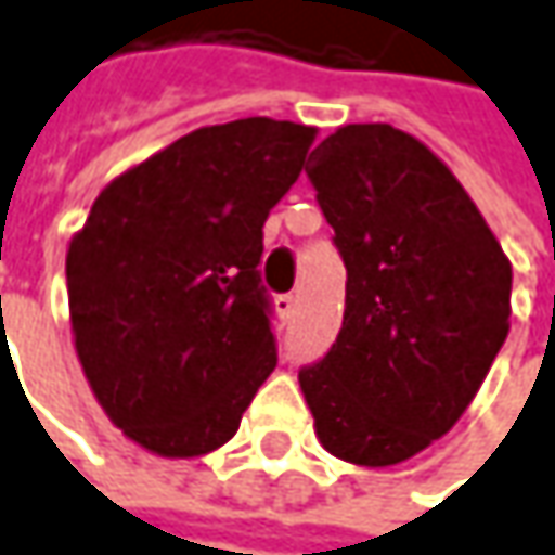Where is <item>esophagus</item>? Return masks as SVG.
I'll return each mask as SVG.
<instances>
[{
    "instance_id": "esophagus-1",
    "label": "esophagus",
    "mask_w": 555,
    "mask_h": 555,
    "mask_svg": "<svg viewBox=\"0 0 555 555\" xmlns=\"http://www.w3.org/2000/svg\"><path fill=\"white\" fill-rule=\"evenodd\" d=\"M273 305H276V314L282 321H292V314H295V308H298V298H295V295H279Z\"/></svg>"
}]
</instances>
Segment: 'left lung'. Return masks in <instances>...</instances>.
<instances>
[{
	"label": "left lung",
	"instance_id": "8db88e82",
	"mask_svg": "<svg viewBox=\"0 0 555 555\" xmlns=\"http://www.w3.org/2000/svg\"><path fill=\"white\" fill-rule=\"evenodd\" d=\"M308 177L346 263L343 327L298 372L318 441L393 467L467 413L512 318V260L451 168L390 124H349Z\"/></svg>",
	"mask_w": 555,
	"mask_h": 555
}]
</instances>
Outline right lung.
Wrapping results in <instances>:
<instances>
[{
  "instance_id": "add662e5",
  "label": "right lung",
  "mask_w": 555,
  "mask_h": 555,
  "mask_svg": "<svg viewBox=\"0 0 555 555\" xmlns=\"http://www.w3.org/2000/svg\"><path fill=\"white\" fill-rule=\"evenodd\" d=\"M318 129L247 117L114 177L66 250L78 362L107 420L158 457H203L276 369L263 222Z\"/></svg>"
}]
</instances>
